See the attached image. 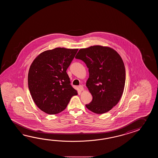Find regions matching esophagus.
Wrapping results in <instances>:
<instances>
[{
  "mask_svg": "<svg viewBox=\"0 0 158 158\" xmlns=\"http://www.w3.org/2000/svg\"><path fill=\"white\" fill-rule=\"evenodd\" d=\"M78 88H79V89H80L81 91L84 90V87H83L82 85H80V86H78Z\"/></svg>",
  "mask_w": 158,
  "mask_h": 158,
  "instance_id": "esophagus-1",
  "label": "esophagus"
}]
</instances>
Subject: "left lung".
<instances>
[{
    "mask_svg": "<svg viewBox=\"0 0 158 158\" xmlns=\"http://www.w3.org/2000/svg\"><path fill=\"white\" fill-rule=\"evenodd\" d=\"M75 58L83 61L89 68L86 85L93 100L86 107L97 114L110 111L124 89L126 74L121 56L110 47L93 46L80 49Z\"/></svg>",
    "mask_w": 158,
    "mask_h": 158,
    "instance_id": "1",
    "label": "left lung"
}]
</instances>
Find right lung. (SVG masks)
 Here are the masks:
<instances>
[{
  "mask_svg": "<svg viewBox=\"0 0 158 158\" xmlns=\"http://www.w3.org/2000/svg\"><path fill=\"white\" fill-rule=\"evenodd\" d=\"M78 49L55 48L34 60L28 73V87L34 103L47 114L64 110L77 91L71 86L67 69Z\"/></svg>",
  "mask_w": 158,
  "mask_h": 158,
  "instance_id": "right-lung-1",
  "label": "right lung"
}]
</instances>
